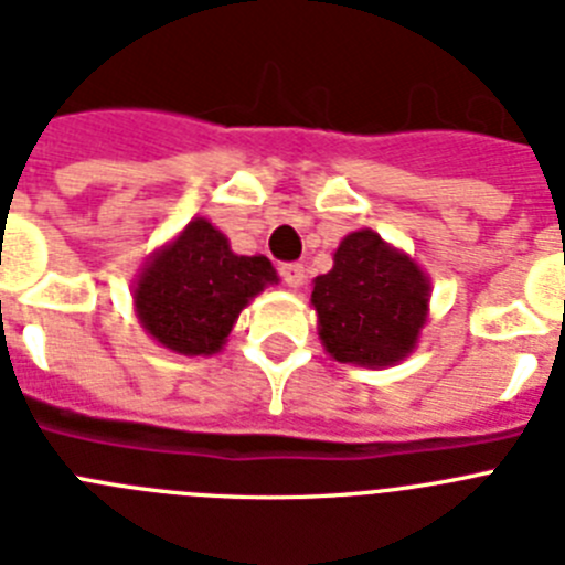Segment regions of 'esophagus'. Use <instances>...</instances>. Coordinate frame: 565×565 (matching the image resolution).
I'll use <instances>...</instances> for the list:
<instances>
[{"label":"esophagus","mask_w":565,"mask_h":565,"mask_svg":"<svg viewBox=\"0 0 565 565\" xmlns=\"http://www.w3.org/2000/svg\"><path fill=\"white\" fill-rule=\"evenodd\" d=\"M279 277L286 279L288 288H299L306 282V266L302 263H282L279 266Z\"/></svg>","instance_id":"34e87169"}]
</instances>
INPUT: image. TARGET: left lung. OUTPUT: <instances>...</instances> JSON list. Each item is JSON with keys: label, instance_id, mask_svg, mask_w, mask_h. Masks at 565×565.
<instances>
[{"label": "left lung", "instance_id": "left-lung-1", "mask_svg": "<svg viewBox=\"0 0 565 565\" xmlns=\"http://www.w3.org/2000/svg\"><path fill=\"white\" fill-rule=\"evenodd\" d=\"M430 286L411 257L373 232L339 243L333 268L313 279L319 337L337 362L382 367L413 351L427 319Z\"/></svg>", "mask_w": 565, "mask_h": 565}]
</instances>
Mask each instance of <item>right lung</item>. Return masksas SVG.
<instances>
[{
  "mask_svg": "<svg viewBox=\"0 0 565 565\" xmlns=\"http://www.w3.org/2000/svg\"><path fill=\"white\" fill-rule=\"evenodd\" d=\"M277 282L266 257H243L209 221H192L143 268L135 288L141 326L183 356L217 353L248 299Z\"/></svg>",
  "mask_w": 565,
  "mask_h": 565,
  "instance_id": "1",
  "label": "right lung"
}]
</instances>
